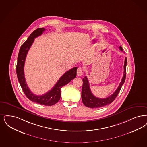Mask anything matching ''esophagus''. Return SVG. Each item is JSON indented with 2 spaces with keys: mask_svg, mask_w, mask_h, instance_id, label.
Segmentation results:
<instances>
[{
  "mask_svg": "<svg viewBox=\"0 0 147 147\" xmlns=\"http://www.w3.org/2000/svg\"><path fill=\"white\" fill-rule=\"evenodd\" d=\"M76 73H77V76H81L83 73V71H82V69L81 68H79L77 71H76Z\"/></svg>",
  "mask_w": 147,
  "mask_h": 147,
  "instance_id": "34e87169",
  "label": "esophagus"
}]
</instances>
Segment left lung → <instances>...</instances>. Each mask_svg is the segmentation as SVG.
Masks as SVG:
<instances>
[{"mask_svg":"<svg viewBox=\"0 0 147 147\" xmlns=\"http://www.w3.org/2000/svg\"><path fill=\"white\" fill-rule=\"evenodd\" d=\"M119 49L121 51H123V48L120 46ZM124 66H123V75L121 81L120 83L118 88L116 91L110 96L106 98H99L95 97L94 94H92L90 85L88 82V79L87 76H85V78H83V85H82V98L83 104L88 108H100L104 106H107L108 105L111 104L114 100L117 97L119 92H120L121 88L125 82L126 75V64H127V59L126 57L125 59L124 62Z\"/></svg>","mask_w":147,"mask_h":147,"instance_id":"left-lung-1","label":"left lung"}]
</instances>
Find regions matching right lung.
<instances>
[{"instance_id": "right-lung-1", "label": "right lung", "mask_w": 147, "mask_h": 147, "mask_svg": "<svg viewBox=\"0 0 147 147\" xmlns=\"http://www.w3.org/2000/svg\"><path fill=\"white\" fill-rule=\"evenodd\" d=\"M45 30V29L44 28H39L35 30L32 34H30L27 40L21 45L18 55L16 73L18 82H20L24 94H26L29 100L41 105L50 106L54 105L59 102L61 98V88L76 77L77 67H74L65 73L59 78L58 82L55 85L53 88L46 94L40 96H37L31 92L27 86L24 78V62L27 54L30 50V47L33 43L34 38L41 35L43 32Z\"/></svg>"}]
</instances>
